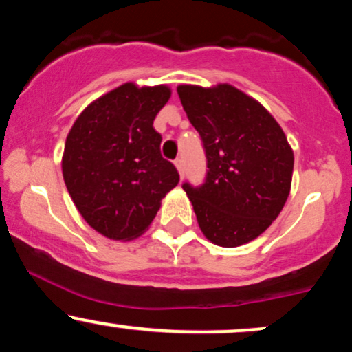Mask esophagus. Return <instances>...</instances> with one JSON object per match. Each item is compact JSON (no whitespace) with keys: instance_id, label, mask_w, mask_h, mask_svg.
<instances>
[{"instance_id":"esophagus-1","label":"esophagus","mask_w":352,"mask_h":352,"mask_svg":"<svg viewBox=\"0 0 352 352\" xmlns=\"http://www.w3.org/2000/svg\"><path fill=\"white\" fill-rule=\"evenodd\" d=\"M175 167H177V170H179L180 177H184V160L177 159V160H175Z\"/></svg>"}]
</instances>
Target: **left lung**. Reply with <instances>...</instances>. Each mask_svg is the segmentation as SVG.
<instances>
[{
    "label": "left lung",
    "instance_id": "8db88e82",
    "mask_svg": "<svg viewBox=\"0 0 352 352\" xmlns=\"http://www.w3.org/2000/svg\"><path fill=\"white\" fill-rule=\"evenodd\" d=\"M207 157L200 187H182L204 235L233 248L260 236L280 215L292 188L294 155L266 109L230 84L177 87Z\"/></svg>",
    "mask_w": 352,
    "mask_h": 352
}]
</instances>
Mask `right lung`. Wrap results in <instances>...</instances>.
Returning a JSON list of instances; mask_svg holds the SVG:
<instances>
[{"label": "right lung", "instance_id": "add662e5", "mask_svg": "<svg viewBox=\"0 0 352 352\" xmlns=\"http://www.w3.org/2000/svg\"><path fill=\"white\" fill-rule=\"evenodd\" d=\"M168 99L167 86L125 82L89 104L67 134L64 184L84 220L111 240L142 235L179 184L153 129Z\"/></svg>", "mask_w": 352, "mask_h": 352}]
</instances>
